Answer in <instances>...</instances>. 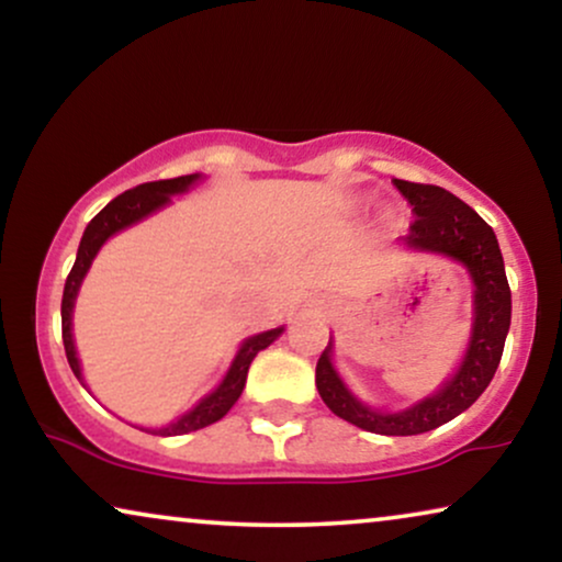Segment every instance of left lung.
<instances>
[{"instance_id": "8db88e82", "label": "left lung", "mask_w": 562, "mask_h": 562, "mask_svg": "<svg viewBox=\"0 0 562 562\" xmlns=\"http://www.w3.org/2000/svg\"><path fill=\"white\" fill-rule=\"evenodd\" d=\"M394 187L412 204V214L417 217L409 225V235L402 237L406 248L440 252L458 260L471 273L473 327L465 356L440 391L394 414L371 409L345 386L333 366V342L317 360L314 381L322 402L350 425L375 435H422L463 414L494 379L512 325V291L494 229L471 206L432 183L394 179Z\"/></svg>"}]
</instances>
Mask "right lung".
I'll return each mask as SVG.
<instances>
[{"label": "right lung", "instance_id": "add662e5", "mask_svg": "<svg viewBox=\"0 0 562 562\" xmlns=\"http://www.w3.org/2000/svg\"><path fill=\"white\" fill-rule=\"evenodd\" d=\"M199 181V173H189V176H179V179H164V181H148L140 183V187L125 191V194L114 196L110 204L104 206L102 212L97 214L94 220L89 222L87 229H83V237L79 243V252H76V263L68 273L66 286H64V302H60V327H64V348H66V358L68 366L76 379L83 383L81 375V366L79 358H76V345H74V333H71V314H74V304H76V294H79V286L87 276L91 260L97 258V252L102 245L110 240L114 233L125 229L135 222H140L148 217V214L158 212L160 206H166L171 202L173 194H183L189 191L191 183ZM283 333V327L268 329V333L252 335L240 345L237 356L229 366V371L217 389L212 394H206L202 402H199L194 409L181 414L179 419L171 422V425L158 427V429H148L140 427L143 432H153L160 437H171V435H187V432H196L206 425H214L220 422L225 414L233 409V404L240 398L243 389H245V379H248V368L252 363V358L258 356L260 350H266L276 337ZM87 386V383H83Z\"/></svg>", "mask_w": 562, "mask_h": 562}]
</instances>
